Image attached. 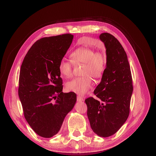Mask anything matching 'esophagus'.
Wrapping results in <instances>:
<instances>
[{"mask_svg": "<svg viewBox=\"0 0 156 156\" xmlns=\"http://www.w3.org/2000/svg\"><path fill=\"white\" fill-rule=\"evenodd\" d=\"M77 101H78V102H83V101H84V99H83L82 97L78 95L77 96Z\"/></svg>", "mask_w": 156, "mask_h": 156, "instance_id": "34e87169", "label": "esophagus"}]
</instances>
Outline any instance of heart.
Segmentation results:
<instances>
[{
    "instance_id": "heart-1",
    "label": "heart",
    "mask_w": 156,
    "mask_h": 156,
    "mask_svg": "<svg viewBox=\"0 0 156 156\" xmlns=\"http://www.w3.org/2000/svg\"><path fill=\"white\" fill-rule=\"evenodd\" d=\"M71 61L62 59L59 64V71L61 75L69 78L73 75V64H84L81 71L83 76L74 78L66 85L68 91L80 95L85 94L91 88L95 78L102 77L106 68L105 55L100 51L95 52V49L88 46L80 47L75 49L70 54Z\"/></svg>"
}]
</instances>
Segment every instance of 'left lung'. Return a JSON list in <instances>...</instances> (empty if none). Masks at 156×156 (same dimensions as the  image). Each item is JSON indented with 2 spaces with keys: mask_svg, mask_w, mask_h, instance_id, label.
Listing matches in <instances>:
<instances>
[{
  "mask_svg": "<svg viewBox=\"0 0 156 156\" xmlns=\"http://www.w3.org/2000/svg\"><path fill=\"white\" fill-rule=\"evenodd\" d=\"M99 38L106 48V68L94 92L98 99L88 97L85 101L93 132L108 137L128 119L133 83L126 53L118 39L108 33L101 34Z\"/></svg>",
  "mask_w": 156,
  "mask_h": 156,
  "instance_id": "8db88e82",
  "label": "left lung"
}]
</instances>
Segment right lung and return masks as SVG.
<instances>
[{
  "label": "right lung",
  "instance_id": "add662e5",
  "mask_svg": "<svg viewBox=\"0 0 156 156\" xmlns=\"http://www.w3.org/2000/svg\"><path fill=\"white\" fill-rule=\"evenodd\" d=\"M69 34L44 37L31 46L22 62L18 95L24 118L39 136L51 138L76 102L74 92H62L59 64L69 48Z\"/></svg>",
  "mask_w": 156,
  "mask_h": 156
}]
</instances>
